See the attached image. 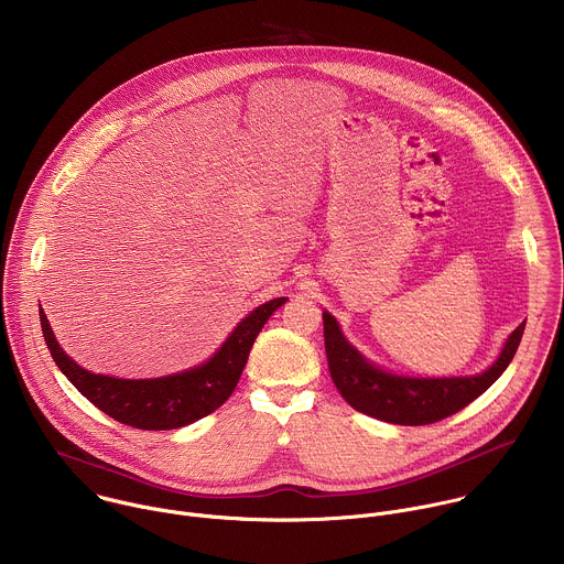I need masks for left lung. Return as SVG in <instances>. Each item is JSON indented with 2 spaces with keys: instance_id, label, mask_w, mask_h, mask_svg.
<instances>
[{
  "instance_id": "1",
  "label": "left lung",
  "mask_w": 564,
  "mask_h": 564,
  "mask_svg": "<svg viewBox=\"0 0 564 564\" xmlns=\"http://www.w3.org/2000/svg\"><path fill=\"white\" fill-rule=\"evenodd\" d=\"M525 322L508 337L499 359L481 375L411 378L389 375L368 364L341 335L337 319L324 313V341L333 382L361 413L391 424L417 426L440 422L479 398L514 359Z\"/></svg>"
}]
</instances>
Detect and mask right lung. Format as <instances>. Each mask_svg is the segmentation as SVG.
Segmentation results:
<instances>
[{
  "label": "right lung",
  "instance_id": "add662e5",
  "mask_svg": "<svg viewBox=\"0 0 564 564\" xmlns=\"http://www.w3.org/2000/svg\"><path fill=\"white\" fill-rule=\"evenodd\" d=\"M284 302L286 297H278L251 311L207 364L182 375L151 380H127L83 370L58 348L41 308L39 319L54 364L89 402H94L113 420L133 429L166 431L186 426L209 415L231 395L258 333L273 315V311Z\"/></svg>",
  "mask_w": 564,
  "mask_h": 564
}]
</instances>
